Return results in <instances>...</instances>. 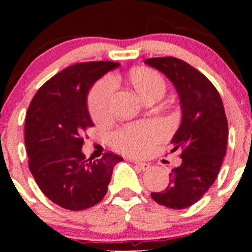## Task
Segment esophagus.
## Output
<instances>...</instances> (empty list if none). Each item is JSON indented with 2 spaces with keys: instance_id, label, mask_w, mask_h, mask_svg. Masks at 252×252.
I'll list each match as a JSON object with an SVG mask.
<instances>
[{
  "instance_id": "obj_1",
  "label": "esophagus",
  "mask_w": 252,
  "mask_h": 252,
  "mask_svg": "<svg viewBox=\"0 0 252 252\" xmlns=\"http://www.w3.org/2000/svg\"><path fill=\"white\" fill-rule=\"evenodd\" d=\"M134 164H135L139 169H141V171H147V169H150V167H151L149 163H145V162H140V161H135L134 162Z\"/></svg>"
}]
</instances>
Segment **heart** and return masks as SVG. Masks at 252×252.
Masks as SVG:
<instances>
[{
	"label": "heart",
	"instance_id": "obj_1",
	"mask_svg": "<svg viewBox=\"0 0 252 252\" xmlns=\"http://www.w3.org/2000/svg\"><path fill=\"white\" fill-rule=\"evenodd\" d=\"M130 83L144 100L155 91L163 93L164 81L161 75L149 68H140L130 73ZM116 88V80L111 75L100 79L89 94V112L94 119H103L108 113L110 101ZM162 138V130L152 122H139L126 126L111 135V144L118 151L131 156H142L155 142Z\"/></svg>",
	"mask_w": 252,
	"mask_h": 252
}]
</instances>
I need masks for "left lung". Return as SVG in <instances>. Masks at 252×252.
Wrapping results in <instances>:
<instances>
[{
  "mask_svg": "<svg viewBox=\"0 0 252 252\" xmlns=\"http://www.w3.org/2000/svg\"><path fill=\"white\" fill-rule=\"evenodd\" d=\"M179 95L182 123L172 139L182 163L172 169L163 191L151 192L157 204L182 210L199 201L212 187L227 152L228 122L217 89L202 73L175 57L147 58Z\"/></svg>",
  "mask_w": 252,
  "mask_h": 252,
  "instance_id": "left-lung-1",
  "label": "left lung"
}]
</instances>
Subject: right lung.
<instances>
[{
    "label": "right lung",
    "mask_w": 252,
    "mask_h": 252,
    "mask_svg": "<svg viewBox=\"0 0 252 252\" xmlns=\"http://www.w3.org/2000/svg\"><path fill=\"white\" fill-rule=\"evenodd\" d=\"M119 63L83 62L57 73L37 90L25 116L24 139L29 169L40 190L70 211L95 206L105 197L113 167L123 161L113 152L86 159L83 134L94 126L89 90Z\"/></svg>",
    "instance_id": "1"
}]
</instances>
